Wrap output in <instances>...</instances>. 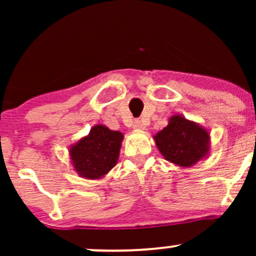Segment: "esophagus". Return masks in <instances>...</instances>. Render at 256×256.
I'll list each match as a JSON object with an SVG mask.
<instances>
[{
	"instance_id": "1",
	"label": "esophagus",
	"mask_w": 256,
	"mask_h": 256,
	"mask_svg": "<svg viewBox=\"0 0 256 256\" xmlns=\"http://www.w3.org/2000/svg\"><path fill=\"white\" fill-rule=\"evenodd\" d=\"M132 128H134V130H137V131H143V130H146V126L143 125V122H134V125H132Z\"/></svg>"
}]
</instances>
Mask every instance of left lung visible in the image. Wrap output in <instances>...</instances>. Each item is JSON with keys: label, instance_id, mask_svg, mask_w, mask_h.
<instances>
[{"label": "left lung", "instance_id": "1", "mask_svg": "<svg viewBox=\"0 0 256 256\" xmlns=\"http://www.w3.org/2000/svg\"><path fill=\"white\" fill-rule=\"evenodd\" d=\"M152 138L164 158L183 168L194 166L210 152L207 128L180 114L172 116L166 128Z\"/></svg>", "mask_w": 256, "mask_h": 256}]
</instances>
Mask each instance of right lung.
Returning a JSON list of instances; mask_svg holds the SVG:
<instances>
[{
    "mask_svg": "<svg viewBox=\"0 0 256 256\" xmlns=\"http://www.w3.org/2000/svg\"><path fill=\"white\" fill-rule=\"evenodd\" d=\"M124 134L98 124L70 146V160L79 177L101 179L116 165Z\"/></svg>",
    "mask_w": 256,
    "mask_h": 256,
    "instance_id": "obj_1",
    "label": "right lung"
}]
</instances>
